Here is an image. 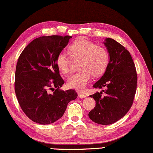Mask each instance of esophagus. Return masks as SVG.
<instances>
[{"label":"esophagus","instance_id":"34e87169","mask_svg":"<svg viewBox=\"0 0 153 153\" xmlns=\"http://www.w3.org/2000/svg\"><path fill=\"white\" fill-rule=\"evenodd\" d=\"M78 97H80V98H85V97H86V95L83 94V93H78Z\"/></svg>","mask_w":153,"mask_h":153}]
</instances>
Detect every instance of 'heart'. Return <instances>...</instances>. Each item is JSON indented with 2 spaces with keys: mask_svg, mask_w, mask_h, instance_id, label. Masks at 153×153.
Wrapping results in <instances>:
<instances>
[{
  "mask_svg": "<svg viewBox=\"0 0 153 153\" xmlns=\"http://www.w3.org/2000/svg\"><path fill=\"white\" fill-rule=\"evenodd\" d=\"M68 51L74 60L80 59V70L70 77L67 85L70 88L82 91L85 88L91 75L99 77L105 72L109 64V53L103 48L88 40L80 39L70 45ZM56 65L63 74L71 73V61L65 53H60L56 58Z\"/></svg>",
  "mask_w": 153,
  "mask_h": 153,
  "instance_id": "1",
  "label": "heart"
}]
</instances>
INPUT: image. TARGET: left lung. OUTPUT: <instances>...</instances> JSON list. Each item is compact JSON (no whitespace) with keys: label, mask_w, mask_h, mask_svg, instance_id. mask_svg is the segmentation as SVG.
Segmentation results:
<instances>
[{"label":"left lung","mask_w":153,"mask_h":153,"mask_svg":"<svg viewBox=\"0 0 153 153\" xmlns=\"http://www.w3.org/2000/svg\"><path fill=\"white\" fill-rule=\"evenodd\" d=\"M110 61L104 75L93 85L102 89L90 95L95 100V106L88 113L90 119L100 125H110L122 118L133 103L137 76L135 63L128 50L112 38H106Z\"/></svg>","instance_id":"left-lung-1"}]
</instances>
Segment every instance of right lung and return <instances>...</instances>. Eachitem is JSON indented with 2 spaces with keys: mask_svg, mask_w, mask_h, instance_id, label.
<instances>
[{
  "mask_svg": "<svg viewBox=\"0 0 153 153\" xmlns=\"http://www.w3.org/2000/svg\"><path fill=\"white\" fill-rule=\"evenodd\" d=\"M71 36L37 38L18 58L15 74V92L24 113L35 123L48 125L60 119L68 104L78 94L75 90L60 89L64 84L56 58Z\"/></svg>",
  "mask_w": 153,
  "mask_h": 153,
  "instance_id": "obj_1",
  "label": "right lung"
}]
</instances>
